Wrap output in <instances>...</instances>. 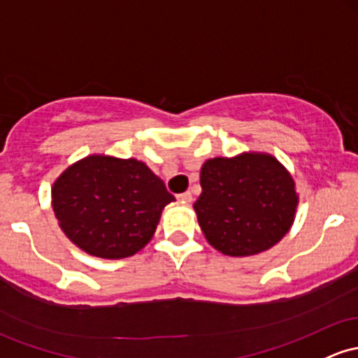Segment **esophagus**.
Wrapping results in <instances>:
<instances>
[{
  "mask_svg": "<svg viewBox=\"0 0 358 358\" xmlns=\"http://www.w3.org/2000/svg\"><path fill=\"white\" fill-rule=\"evenodd\" d=\"M178 200H182V202H192V194L190 192H183V194L178 195Z\"/></svg>",
  "mask_w": 358,
  "mask_h": 358,
  "instance_id": "esophagus-1",
  "label": "esophagus"
}]
</instances>
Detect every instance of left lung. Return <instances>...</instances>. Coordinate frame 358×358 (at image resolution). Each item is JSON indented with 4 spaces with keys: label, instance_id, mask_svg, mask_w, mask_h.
I'll use <instances>...</instances> for the list:
<instances>
[{
    "label": "left lung",
    "instance_id": "obj_1",
    "mask_svg": "<svg viewBox=\"0 0 358 358\" xmlns=\"http://www.w3.org/2000/svg\"><path fill=\"white\" fill-rule=\"evenodd\" d=\"M194 203L207 241L231 257L272 248L290 229L297 207L294 180L268 155L214 158L200 170Z\"/></svg>",
    "mask_w": 358,
    "mask_h": 358
}]
</instances>
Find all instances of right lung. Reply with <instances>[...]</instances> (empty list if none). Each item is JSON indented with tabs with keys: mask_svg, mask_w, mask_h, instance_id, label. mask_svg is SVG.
<instances>
[{
	"mask_svg": "<svg viewBox=\"0 0 358 358\" xmlns=\"http://www.w3.org/2000/svg\"><path fill=\"white\" fill-rule=\"evenodd\" d=\"M173 200L163 180L132 158L88 156L52 187V207L66 236L86 253L110 260L143 250Z\"/></svg>",
	"mask_w": 358,
	"mask_h": 358,
	"instance_id": "right-lung-1",
	"label": "right lung"
}]
</instances>
